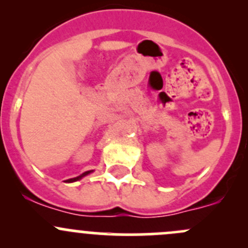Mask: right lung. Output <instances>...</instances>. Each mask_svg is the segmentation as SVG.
Masks as SVG:
<instances>
[{
  "label": "right lung",
  "mask_w": 248,
  "mask_h": 248,
  "mask_svg": "<svg viewBox=\"0 0 248 248\" xmlns=\"http://www.w3.org/2000/svg\"><path fill=\"white\" fill-rule=\"evenodd\" d=\"M93 170H89V171H85V172H82L81 175H79V176H77V177H73V179H68V180H66V182H74V181H78V180H80V179H82V177L84 176H86V175H89L90 172H92Z\"/></svg>",
  "instance_id": "add662e5"
}]
</instances>
